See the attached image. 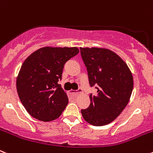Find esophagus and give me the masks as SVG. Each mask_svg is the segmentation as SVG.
Here are the masks:
<instances>
[{
  "label": "esophagus",
  "instance_id": "esophagus-1",
  "mask_svg": "<svg viewBox=\"0 0 153 153\" xmlns=\"http://www.w3.org/2000/svg\"><path fill=\"white\" fill-rule=\"evenodd\" d=\"M80 93H82V90H81V89L78 90L77 91H75V90H70L68 91L69 95H78V94H79Z\"/></svg>",
  "mask_w": 153,
  "mask_h": 153
}]
</instances>
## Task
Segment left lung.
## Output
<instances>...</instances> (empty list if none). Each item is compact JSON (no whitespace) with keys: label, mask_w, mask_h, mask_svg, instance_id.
Instances as JSON below:
<instances>
[{"label":"left lung","mask_w":153,"mask_h":153,"mask_svg":"<svg viewBox=\"0 0 153 153\" xmlns=\"http://www.w3.org/2000/svg\"><path fill=\"white\" fill-rule=\"evenodd\" d=\"M81 56L97 95H90V105L82 109L83 119L101 126L110 123L125 109L133 89L132 74L122 58L106 48L80 47Z\"/></svg>","instance_id":"left-lung-1"}]
</instances>
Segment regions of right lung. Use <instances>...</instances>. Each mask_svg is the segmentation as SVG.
<instances>
[{
  "instance_id": "obj_1",
  "label": "right lung",
  "mask_w": 153,
  "mask_h": 153,
  "mask_svg": "<svg viewBox=\"0 0 153 153\" xmlns=\"http://www.w3.org/2000/svg\"><path fill=\"white\" fill-rule=\"evenodd\" d=\"M79 52L76 47H45L24 60L16 85L19 98L31 117L50 122L62 114L69 101L58 81L65 63Z\"/></svg>"
}]
</instances>
